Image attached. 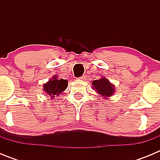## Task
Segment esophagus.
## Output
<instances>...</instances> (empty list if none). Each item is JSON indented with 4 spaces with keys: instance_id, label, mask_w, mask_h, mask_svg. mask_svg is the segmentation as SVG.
Listing matches in <instances>:
<instances>
[{
    "instance_id": "34e87169",
    "label": "esophagus",
    "mask_w": 160,
    "mask_h": 160,
    "mask_svg": "<svg viewBox=\"0 0 160 160\" xmlns=\"http://www.w3.org/2000/svg\"><path fill=\"white\" fill-rule=\"evenodd\" d=\"M79 79H81V80H82V81H84V80H86V79H87V76H86V75L81 76V77L79 78Z\"/></svg>"
}]
</instances>
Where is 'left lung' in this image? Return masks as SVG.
<instances>
[{"mask_svg": "<svg viewBox=\"0 0 160 160\" xmlns=\"http://www.w3.org/2000/svg\"><path fill=\"white\" fill-rule=\"evenodd\" d=\"M92 85L93 89H94L96 92L102 97H111L115 91L114 85L110 82V81L106 78H102L98 80H94L92 82Z\"/></svg>", "mask_w": 160, "mask_h": 160, "instance_id": "8db88e82", "label": "left lung"}]
</instances>
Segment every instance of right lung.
<instances>
[{"label": "right lung", "mask_w": 160, "mask_h": 160, "mask_svg": "<svg viewBox=\"0 0 160 160\" xmlns=\"http://www.w3.org/2000/svg\"><path fill=\"white\" fill-rule=\"evenodd\" d=\"M68 87V81L66 79H58L57 76H53L49 82L43 85V90L47 95L54 97L62 93Z\"/></svg>", "instance_id": "obj_1"}]
</instances>
